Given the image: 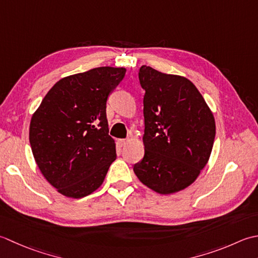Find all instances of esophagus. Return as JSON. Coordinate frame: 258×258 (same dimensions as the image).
<instances>
[{"label": "esophagus", "instance_id": "34e87169", "mask_svg": "<svg viewBox=\"0 0 258 258\" xmlns=\"http://www.w3.org/2000/svg\"><path fill=\"white\" fill-rule=\"evenodd\" d=\"M128 141H129L128 139H119V140H118V144L122 147V146H125V145H127V144H128Z\"/></svg>", "mask_w": 258, "mask_h": 258}]
</instances>
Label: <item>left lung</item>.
<instances>
[{"instance_id":"left-lung-1","label":"left lung","mask_w":258,"mask_h":258,"mask_svg":"<svg viewBox=\"0 0 258 258\" xmlns=\"http://www.w3.org/2000/svg\"><path fill=\"white\" fill-rule=\"evenodd\" d=\"M138 76L145 90V155L134 171L157 192L179 191L209 159L216 134L213 113L188 79L147 66Z\"/></svg>"}]
</instances>
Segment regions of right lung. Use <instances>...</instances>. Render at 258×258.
Listing matches in <instances>:
<instances>
[{
    "label": "right lung",
    "mask_w": 258,
    "mask_h": 258,
    "mask_svg": "<svg viewBox=\"0 0 258 258\" xmlns=\"http://www.w3.org/2000/svg\"><path fill=\"white\" fill-rule=\"evenodd\" d=\"M125 75L100 67L61 79L30 123V145L41 172L62 195L82 198L98 189L115 159L107 101Z\"/></svg>",
    "instance_id": "right-lung-1"
}]
</instances>
